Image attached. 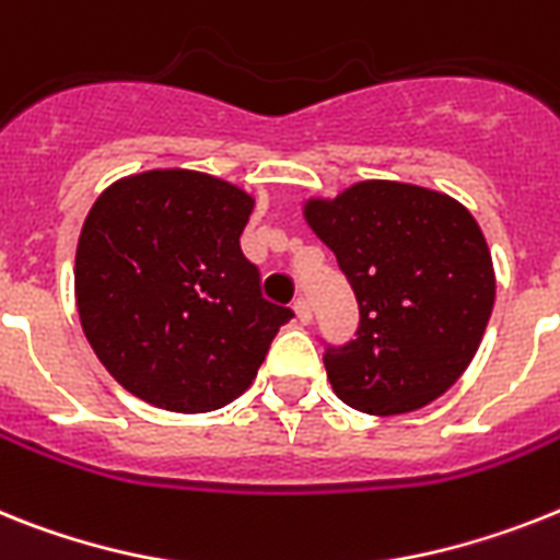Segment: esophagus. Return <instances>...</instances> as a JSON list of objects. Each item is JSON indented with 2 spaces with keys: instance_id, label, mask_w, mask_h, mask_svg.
Here are the masks:
<instances>
[{
  "instance_id": "esophagus-1",
  "label": "esophagus",
  "mask_w": 560,
  "mask_h": 560,
  "mask_svg": "<svg viewBox=\"0 0 560 560\" xmlns=\"http://www.w3.org/2000/svg\"><path fill=\"white\" fill-rule=\"evenodd\" d=\"M293 310H295V318H299V322L310 324V318H313V310H310L307 299H295Z\"/></svg>"
}]
</instances>
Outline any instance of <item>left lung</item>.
I'll list each match as a JSON object with an SVG mask.
<instances>
[{"mask_svg": "<svg viewBox=\"0 0 560 560\" xmlns=\"http://www.w3.org/2000/svg\"><path fill=\"white\" fill-rule=\"evenodd\" d=\"M307 222L359 302V330L324 345L336 396L370 416L447 393L476 355L495 302L481 228L458 201L401 182H361L310 201Z\"/></svg>", "mask_w": 560, "mask_h": 560, "instance_id": "obj_1", "label": "left lung"}]
</instances>
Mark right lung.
Listing matches in <instances>:
<instances>
[{
    "label": "right lung",
    "mask_w": 560,
    "mask_h": 560,
    "mask_svg": "<svg viewBox=\"0 0 560 560\" xmlns=\"http://www.w3.org/2000/svg\"><path fill=\"white\" fill-rule=\"evenodd\" d=\"M253 199L222 178L150 171L107 187L77 247L82 330L136 398L210 412L256 378L293 310L261 295L242 253Z\"/></svg>",
    "instance_id": "obj_1"
}]
</instances>
